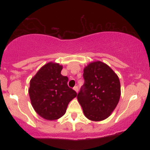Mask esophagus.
Masks as SVG:
<instances>
[{"label": "esophagus", "mask_w": 150, "mask_h": 150, "mask_svg": "<svg viewBox=\"0 0 150 150\" xmlns=\"http://www.w3.org/2000/svg\"><path fill=\"white\" fill-rule=\"evenodd\" d=\"M73 89H74V90H75V92H76L77 93L78 92V87H77V86H75V87H73Z\"/></svg>", "instance_id": "obj_1"}]
</instances>
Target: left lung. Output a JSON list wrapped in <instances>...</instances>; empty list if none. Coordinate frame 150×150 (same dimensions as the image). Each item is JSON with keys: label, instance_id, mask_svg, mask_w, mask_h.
I'll return each instance as SVG.
<instances>
[{"label": "left lung", "instance_id": "1", "mask_svg": "<svg viewBox=\"0 0 150 150\" xmlns=\"http://www.w3.org/2000/svg\"><path fill=\"white\" fill-rule=\"evenodd\" d=\"M84 85L77 99L87 118L99 121L107 118L116 107L120 97L118 77L107 65L93 62L84 68Z\"/></svg>", "mask_w": 150, "mask_h": 150}]
</instances>
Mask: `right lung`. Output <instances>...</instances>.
<instances>
[{"instance_id":"add662e5","label":"right lung","mask_w":150,"mask_h":150,"mask_svg":"<svg viewBox=\"0 0 150 150\" xmlns=\"http://www.w3.org/2000/svg\"><path fill=\"white\" fill-rule=\"evenodd\" d=\"M58 63L44 65L30 80L29 94L38 114L46 120L58 119L65 113L77 92L68 85V78L61 74Z\"/></svg>"}]
</instances>
